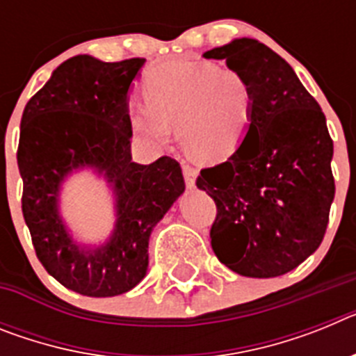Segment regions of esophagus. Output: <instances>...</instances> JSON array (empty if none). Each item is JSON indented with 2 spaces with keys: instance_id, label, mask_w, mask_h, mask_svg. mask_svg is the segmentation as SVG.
Instances as JSON below:
<instances>
[{
  "instance_id": "esophagus-1",
  "label": "esophagus",
  "mask_w": 356,
  "mask_h": 356,
  "mask_svg": "<svg viewBox=\"0 0 356 356\" xmlns=\"http://www.w3.org/2000/svg\"><path fill=\"white\" fill-rule=\"evenodd\" d=\"M184 176H185V184H187L188 188L196 187V178H197V171L191 165H184Z\"/></svg>"
}]
</instances>
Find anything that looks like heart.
<instances>
[{
	"instance_id": "obj_1",
	"label": "heart",
	"mask_w": 356,
	"mask_h": 356,
	"mask_svg": "<svg viewBox=\"0 0 356 356\" xmlns=\"http://www.w3.org/2000/svg\"><path fill=\"white\" fill-rule=\"evenodd\" d=\"M146 103L130 108V127L153 146H165L178 127L181 147L197 162L234 155L250 128L253 89L242 72L201 60H171L147 74Z\"/></svg>"
}]
</instances>
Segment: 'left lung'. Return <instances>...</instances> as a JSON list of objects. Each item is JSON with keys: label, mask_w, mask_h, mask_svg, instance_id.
<instances>
[{"label": "left lung", "mask_w": 356, "mask_h": 356, "mask_svg": "<svg viewBox=\"0 0 356 356\" xmlns=\"http://www.w3.org/2000/svg\"><path fill=\"white\" fill-rule=\"evenodd\" d=\"M203 56L226 60L253 89L238 149L196 180L217 205L212 250L241 276H282L325 237L335 196L326 118L294 69L260 40L234 39Z\"/></svg>", "instance_id": "8db88e82"}]
</instances>
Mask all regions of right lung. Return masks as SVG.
I'll list each match as a JSON object with an SVG mask.
<instances>
[{
    "label": "right lung",
    "instance_id": "1",
    "mask_svg": "<svg viewBox=\"0 0 356 356\" xmlns=\"http://www.w3.org/2000/svg\"><path fill=\"white\" fill-rule=\"evenodd\" d=\"M144 64L71 56L21 119L17 165L35 253L56 282L90 298L124 294L143 282L151 232L185 191L176 160H131L128 99ZM81 170L106 181L115 205V228L97 243L76 238L61 213L65 184Z\"/></svg>",
    "mask_w": 356,
    "mask_h": 356
}]
</instances>
